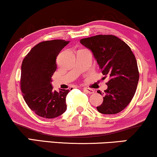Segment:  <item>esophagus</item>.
Returning <instances> with one entry per match:
<instances>
[{"label": "esophagus", "mask_w": 157, "mask_h": 157, "mask_svg": "<svg viewBox=\"0 0 157 157\" xmlns=\"http://www.w3.org/2000/svg\"><path fill=\"white\" fill-rule=\"evenodd\" d=\"M83 90L87 94H94V90L93 89H91V88H83Z\"/></svg>", "instance_id": "34e87169"}]
</instances>
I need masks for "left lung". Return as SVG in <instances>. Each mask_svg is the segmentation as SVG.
Returning a JSON list of instances; mask_svg holds the SVG:
<instances>
[{
	"mask_svg": "<svg viewBox=\"0 0 157 157\" xmlns=\"http://www.w3.org/2000/svg\"><path fill=\"white\" fill-rule=\"evenodd\" d=\"M80 43L92 52L101 73L109 77L103 102L97 107L102 114H116L130 103L139 80L137 60L131 48L113 35L85 38ZM98 93L101 94L100 90Z\"/></svg>",
	"mask_w": 157,
	"mask_h": 157,
	"instance_id": "obj_1",
	"label": "left lung"
}]
</instances>
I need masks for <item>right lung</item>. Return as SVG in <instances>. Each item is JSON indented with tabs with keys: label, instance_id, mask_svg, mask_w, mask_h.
Returning a JSON list of instances; mask_svg holds the SVG:
<instances>
[{
	"label": "right lung",
	"instance_id": "add662e5",
	"mask_svg": "<svg viewBox=\"0 0 157 157\" xmlns=\"http://www.w3.org/2000/svg\"><path fill=\"white\" fill-rule=\"evenodd\" d=\"M69 41H44L31 49L22 60L20 88L28 106L37 116L54 118L67 110L69 90H52V76L57 69L56 58Z\"/></svg>",
	"mask_w": 157,
	"mask_h": 157
}]
</instances>
